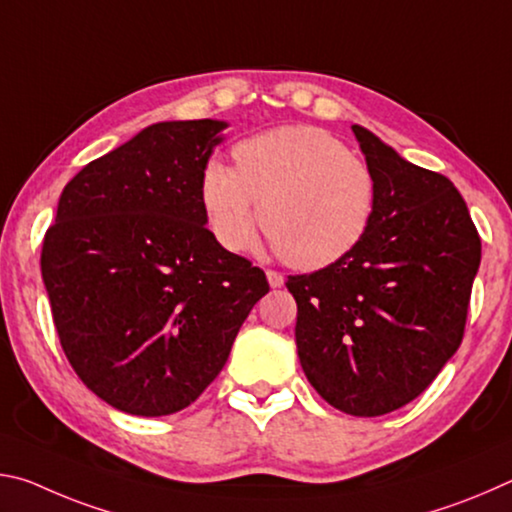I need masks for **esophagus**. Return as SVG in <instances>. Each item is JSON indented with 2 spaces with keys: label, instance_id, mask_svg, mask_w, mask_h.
<instances>
[{
  "label": "esophagus",
  "instance_id": "1",
  "mask_svg": "<svg viewBox=\"0 0 512 512\" xmlns=\"http://www.w3.org/2000/svg\"><path fill=\"white\" fill-rule=\"evenodd\" d=\"M266 277H268V284H271L273 289H280L282 284H284V275L280 271H273V268H268Z\"/></svg>",
  "mask_w": 512,
  "mask_h": 512
}]
</instances>
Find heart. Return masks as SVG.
I'll return each instance as SVG.
<instances>
[{
  "label": "heart",
  "instance_id": "heart-1",
  "mask_svg": "<svg viewBox=\"0 0 512 512\" xmlns=\"http://www.w3.org/2000/svg\"><path fill=\"white\" fill-rule=\"evenodd\" d=\"M232 158L235 167L210 160L201 173V201L223 248H246L259 219L271 250L316 271L348 257L370 230L375 176L323 128H273L237 142Z\"/></svg>",
  "mask_w": 512,
  "mask_h": 512
}]
</instances>
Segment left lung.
Returning a JSON list of instances; mask_svg holds the SVG:
<instances>
[{
	"label": "left lung",
	"mask_w": 512,
	"mask_h": 512,
	"mask_svg": "<svg viewBox=\"0 0 512 512\" xmlns=\"http://www.w3.org/2000/svg\"><path fill=\"white\" fill-rule=\"evenodd\" d=\"M352 131L377 183L370 230L341 262L289 275L287 289L309 384L334 409L375 418L427 391L461 345L481 237L452 180Z\"/></svg>",
	"instance_id": "1"
}]
</instances>
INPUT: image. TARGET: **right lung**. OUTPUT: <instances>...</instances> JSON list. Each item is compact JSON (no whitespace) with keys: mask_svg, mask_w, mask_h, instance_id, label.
Listing matches in <instances>:
<instances>
[{"mask_svg":"<svg viewBox=\"0 0 512 512\" xmlns=\"http://www.w3.org/2000/svg\"><path fill=\"white\" fill-rule=\"evenodd\" d=\"M223 121H162L69 180L40 268L67 361L115 409L158 418L219 375L268 293L205 228L201 173Z\"/></svg>","mask_w":512,"mask_h":512,"instance_id":"add662e5","label":"right lung"}]
</instances>
